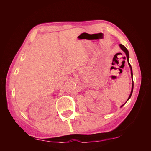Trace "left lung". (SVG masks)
Instances as JSON below:
<instances>
[{"label":"left lung","instance_id":"left-lung-1","mask_svg":"<svg viewBox=\"0 0 151 151\" xmlns=\"http://www.w3.org/2000/svg\"><path fill=\"white\" fill-rule=\"evenodd\" d=\"M120 45V48L123 50V52H124L125 53V54H126V56H127V62H128V63H129V67H130V70H131V76H132V90H131V93H130V96H129V98H128V99H127V101L128 100H129L130 98V97H131V96H132V92H133V89H134V81H133V73H132V67H131V65H130V62H129V51H128V50L123 46V45H122V44H120L119 45ZM126 101V102H127ZM125 104H123L122 106H121V107H122L123 105H124Z\"/></svg>","mask_w":151,"mask_h":151}]
</instances>
